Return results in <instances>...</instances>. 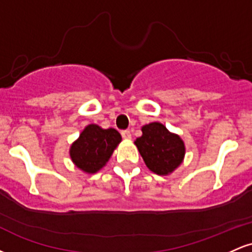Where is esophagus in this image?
I'll return each mask as SVG.
<instances>
[{
	"label": "esophagus",
	"instance_id": "esophagus-1",
	"mask_svg": "<svg viewBox=\"0 0 252 252\" xmlns=\"http://www.w3.org/2000/svg\"><path fill=\"white\" fill-rule=\"evenodd\" d=\"M121 134H122V137L124 140H131V132H130L129 130H123Z\"/></svg>",
	"mask_w": 252,
	"mask_h": 252
}]
</instances>
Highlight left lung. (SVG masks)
<instances>
[{
    "instance_id": "left-lung-1",
    "label": "left lung",
    "mask_w": 252,
    "mask_h": 252,
    "mask_svg": "<svg viewBox=\"0 0 252 252\" xmlns=\"http://www.w3.org/2000/svg\"><path fill=\"white\" fill-rule=\"evenodd\" d=\"M141 130L142 136L134 143L146 166L158 175L172 174L182 163L186 153L182 138L158 122L146 124Z\"/></svg>"
}]
</instances>
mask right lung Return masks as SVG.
Segmentation results:
<instances>
[{"label": "right lung", "mask_w": 252, "mask_h": 252, "mask_svg": "<svg viewBox=\"0 0 252 252\" xmlns=\"http://www.w3.org/2000/svg\"><path fill=\"white\" fill-rule=\"evenodd\" d=\"M121 141L122 136L116 129L89 124L71 144L72 162L86 174H94L105 166Z\"/></svg>", "instance_id": "obj_1"}]
</instances>
